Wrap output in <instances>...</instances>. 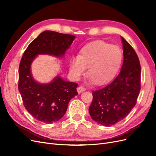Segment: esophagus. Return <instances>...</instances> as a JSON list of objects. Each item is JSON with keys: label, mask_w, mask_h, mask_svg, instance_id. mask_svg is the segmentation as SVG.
Instances as JSON below:
<instances>
[{"label": "esophagus", "mask_w": 156, "mask_h": 156, "mask_svg": "<svg viewBox=\"0 0 156 156\" xmlns=\"http://www.w3.org/2000/svg\"><path fill=\"white\" fill-rule=\"evenodd\" d=\"M85 90H86V89L84 88V87H79L77 88V92L79 94H81V93H82L83 92L85 91Z\"/></svg>", "instance_id": "esophagus-1"}]
</instances>
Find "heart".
<instances>
[{
    "label": "heart",
    "instance_id": "b5f03b06",
    "mask_svg": "<svg viewBox=\"0 0 156 156\" xmlns=\"http://www.w3.org/2000/svg\"><path fill=\"white\" fill-rule=\"evenodd\" d=\"M122 52L119 47L103 41L84 45L78 56L69 61V69L74 80L80 79L88 68L87 76L96 85L105 84L115 77L122 62Z\"/></svg>",
    "mask_w": 156,
    "mask_h": 156
}]
</instances>
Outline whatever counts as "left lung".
Segmentation results:
<instances>
[{
  "label": "left lung",
  "instance_id": "1",
  "mask_svg": "<svg viewBox=\"0 0 156 156\" xmlns=\"http://www.w3.org/2000/svg\"><path fill=\"white\" fill-rule=\"evenodd\" d=\"M124 62L119 75L111 84L92 92L89 113L93 120L111 126L124 119L136 102L140 90V65L135 50L123 37Z\"/></svg>",
  "mask_w": 156,
  "mask_h": 156
}]
</instances>
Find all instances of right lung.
<instances>
[{
  "instance_id": "1",
  "label": "right lung",
  "mask_w": 156,
  "mask_h": 156,
  "mask_svg": "<svg viewBox=\"0 0 156 156\" xmlns=\"http://www.w3.org/2000/svg\"><path fill=\"white\" fill-rule=\"evenodd\" d=\"M75 36L45 30L29 44L19 68V91L27 111L35 119L51 124L62 119L71 99L78 93L77 83L64 81L58 75L50 83L34 79L31 65L39 55L63 58Z\"/></svg>"
}]
</instances>
